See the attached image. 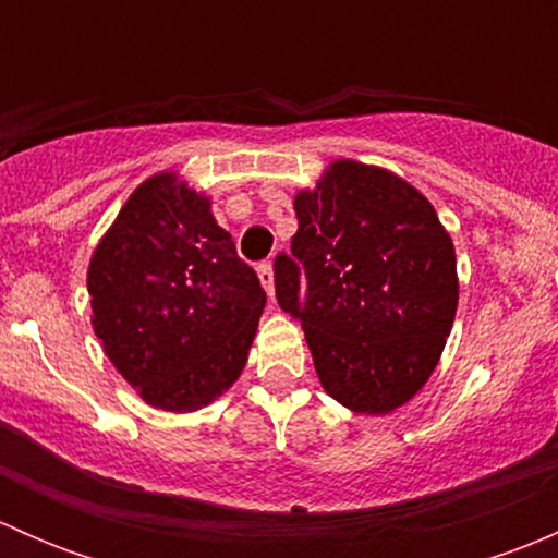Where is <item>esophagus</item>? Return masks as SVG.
Here are the masks:
<instances>
[{"mask_svg":"<svg viewBox=\"0 0 558 558\" xmlns=\"http://www.w3.org/2000/svg\"><path fill=\"white\" fill-rule=\"evenodd\" d=\"M258 272V280H262V286L267 289L269 300H275V275H272V262H262L256 267Z\"/></svg>","mask_w":558,"mask_h":558,"instance_id":"34e87169","label":"esophagus"}]
</instances>
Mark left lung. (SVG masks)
<instances>
[{
	"mask_svg": "<svg viewBox=\"0 0 558 558\" xmlns=\"http://www.w3.org/2000/svg\"><path fill=\"white\" fill-rule=\"evenodd\" d=\"M294 210L291 253L275 256L278 305L305 329L329 397L388 413L426 384L451 335V238L413 185L348 159L296 194Z\"/></svg>",
	"mask_w": 558,
	"mask_h": 558,
	"instance_id": "left-lung-1",
	"label": "left lung"
}]
</instances>
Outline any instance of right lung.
I'll return each instance as SVG.
<instances>
[{
  "label": "right lung",
  "instance_id": "1",
  "mask_svg": "<svg viewBox=\"0 0 558 558\" xmlns=\"http://www.w3.org/2000/svg\"><path fill=\"white\" fill-rule=\"evenodd\" d=\"M88 294L107 359L145 402L174 413L240 378L267 302L210 202L170 172L121 207L92 256Z\"/></svg>",
  "mask_w": 558,
  "mask_h": 558
}]
</instances>
